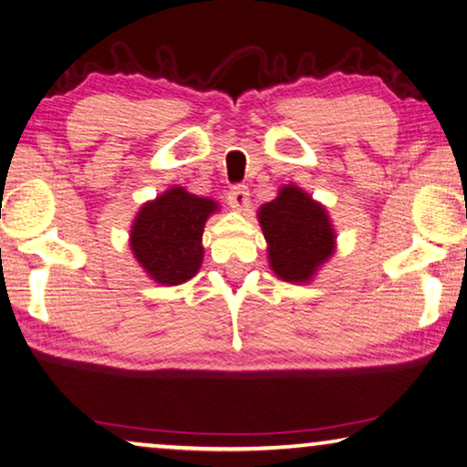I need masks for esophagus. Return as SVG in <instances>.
<instances>
[{
  "mask_svg": "<svg viewBox=\"0 0 467 467\" xmlns=\"http://www.w3.org/2000/svg\"><path fill=\"white\" fill-rule=\"evenodd\" d=\"M228 203H231L233 210H236V212H245L249 205V189L243 187V184H239V187H233L231 193H228Z\"/></svg>",
  "mask_w": 467,
  "mask_h": 467,
  "instance_id": "1",
  "label": "esophagus"
}]
</instances>
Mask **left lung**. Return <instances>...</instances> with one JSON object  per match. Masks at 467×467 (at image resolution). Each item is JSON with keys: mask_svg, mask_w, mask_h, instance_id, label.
<instances>
[{"mask_svg": "<svg viewBox=\"0 0 467 467\" xmlns=\"http://www.w3.org/2000/svg\"><path fill=\"white\" fill-rule=\"evenodd\" d=\"M268 243L270 270L293 285L312 283L337 251V233L327 205L297 184H283L276 199L257 210Z\"/></svg>", "mask_w": 467, "mask_h": 467, "instance_id": "8db88e82", "label": "left lung"}]
</instances>
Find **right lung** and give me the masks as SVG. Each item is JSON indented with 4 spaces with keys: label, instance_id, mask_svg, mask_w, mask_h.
Instances as JSON below:
<instances>
[{
    "label": "right lung",
    "instance_id": "add662e5",
    "mask_svg": "<svg viewBox=\"0 0 467 467\" xmlns=\"http://www.w3.org/2000/svg\"><path fill=\"white\" fill-rule=\"evenodd\" d=\"M218 210V202L179 184L139 207L129 245L153 283L176 286L195 276L203 264L205 222Z\"/></svg>",
    "mask_w": 467,
    "mask_h": 467
}]
</instances>
